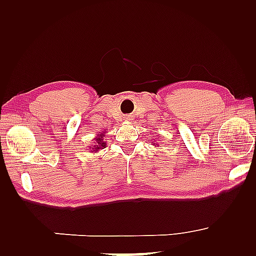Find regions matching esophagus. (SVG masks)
Segmentation results:
<instances>
[{
  "label": "esophagus",
  "instance_id": "obj_1",
  "mask_svg": "<svg viewBox=\"0 0 256 256\" xmlns=\"http://www.w3.org/2000/svg\"><path fill=\"white\" fill-rule=\"evenodd\" d=\"M128 120H130V118H128Z\"/></svg>",
  "mask_w": 256,
  "mask_h": 256
}]
</instances>
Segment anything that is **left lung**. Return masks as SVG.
Here are the masks:
<instances>
[{
    "instance_id": "1",
    "label": "left lung",
    "mask_w": 256,
    "mask_h": 256,
    "mask_svg": "<svg viewBox=\"0 0 256 256\" xmlns=\"http://www.w3.org/2000/svg\"><path fill=\"white\" fill-rule=\"evenodd\" d=\"M155 144H156V145H157V146H160V145H158V144H157V143H154V145H155Z\"/></svg>"
}]
</instances>
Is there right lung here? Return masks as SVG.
Masks as SVG:
<instances>
[{"mask_svg":"<svg viewBox=\"0 0 256 256\" xmlns=\"http://www.w3.org/2000/svg\"><path fill=\"white\" fill-rule=\"evenodd\" d=\"M106 133L104 131H101L99 134H96V136L94 138V145H92V148H90V152L91 153H98L100 150H103L106 148V142L103 140V138H104L106 136Z\"/></svg>","mask_w":256,"mask_h":256,"instance_id":"add662e5","label":"right lung"}]
</instances>
